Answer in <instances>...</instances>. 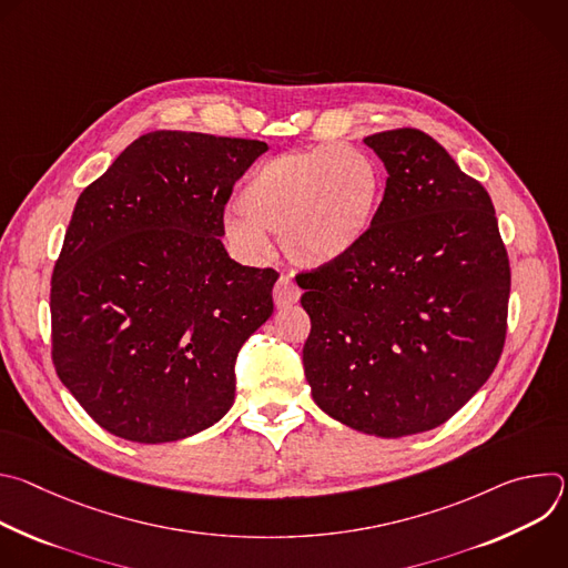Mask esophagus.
Listing matches in <instances>:
<instances>
[{
  "label": "esophagus",
  "instance_id": "34e87169",
  "mask_svg": "<svg viewBox=\"0 0 568 568\" xmlns=\"http://www.w3.org/2000/svg\"><path fill=\"white\" fill-rule=\"evenodd\" d=\"M301 298V287L290 278V276H281L274 285V303L276 307H287L294 305Z\"/></svg>",
  "mask_w": 568,
  "mask_h": 568
}]
</instances>
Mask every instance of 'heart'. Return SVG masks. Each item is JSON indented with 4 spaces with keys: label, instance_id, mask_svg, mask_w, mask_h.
Listing matches in <instances>:
<instances>
[{
    "label": "heart",
    "instance_id": "obj_1",
    "mask_svg": "<svg viewBox=\"0 0 568 568\" xmlns=\"http://www.w3.org/2000/svg\"><path fill=\"white\" fill-rule=\"evenodd\" d=\"M384 193L377 161L355 145H321L278 154L254 171L237 197L242 215L226 235L250 254L281 235L285 254L305 267L351 256L366 240Z\"/></svg>",
    "mask_w": 568,
    "mask_h": 568
}]
</instances>
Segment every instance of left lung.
<instances>
[{
  "label": "left lung",
  "instance_id": "1",
  "mask_svg": "<svg viewBox=\"0 0 568 568\" xmlns=\"http://www.w3.org/2000/svg\"><path fill=\"white\" fill-rule=\"evenodd\" d=\"M388 173L362 245L301 272L312 397L351 429H436L493 375L508 328L510 263L493 200L416 128L364 139Z\"/></svg>",
  "mask_w": 568,
  "mask_h": 568
}]
</instances>
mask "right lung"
<instances>
[{"label": "right lung", "instance_id": "right-lung-1", "mask_svg": "<svg viewBox=\"0 0 568 568\" xmlns=\"http://www.w3.org/2000/svg\"><path fill=\"white\" fill-rule=\"evenodd\" d=\"M267 150L156 130L80 193L51 276V359L94 423L173 443L217 423L278 274L229 258L224 206Z\"/></svg>", "mask_w": 568, "mask_h": 568}]
</instances>
